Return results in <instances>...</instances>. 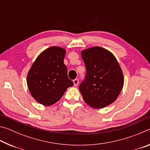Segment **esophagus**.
<instances>
[{"instance_id": "34e87169", "label": "esophagus", "mask_w": 150, "mask_h": 150, "mask_svg": "<svg viewBox=\"0 0 150 150\" xmlns=\"http://www.w3.org/2000/svg\"><path fill=\"white\" fill-rule=\"evenodd\" d=\"M73 83H74L75 86H77L79 83V79H75L73 80Z\"/></svg>"}]
</instances>
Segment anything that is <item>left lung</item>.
I'll list each match as a JSON object with an SVG mask.
<instances>
[{"mask_svg":"<svg viewBox=\"0 0 150 150\" xmlns=\"http://www.w3.org/2000/svg\"><path fill=\"white\" fill-rule=\"evenodd\" d=\"M81 56L86 73L79 90L85 102L95 108L115 102L124 85L123 73L115 57L100 47L83 50Z\"/></svg>","mask_w":150,"mask_h":150,"instance_id":"8db88e82","label":"left lung"}]
</instances>
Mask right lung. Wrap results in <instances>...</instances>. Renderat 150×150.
Segmentation results:
<instances>
[{
    "label": "right lung",
    "mask_w": 150,
    "mask_h": 150,
    "mask_svg": "<svg viewBox=\"0 0 150 150\" xmlns=\"http://www.w3.org/2000/svg\"><path fill=\"white\" fill-rule=\"evenodd\" d=\"M65 50L52 47L40 54L29 71L27 83L35 100L45 106L57 102L69 87L74 85L68 78L63 62Z\"/></svg>",
    "instance_id": "obj_1"
}]
</instances>
